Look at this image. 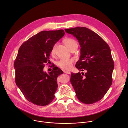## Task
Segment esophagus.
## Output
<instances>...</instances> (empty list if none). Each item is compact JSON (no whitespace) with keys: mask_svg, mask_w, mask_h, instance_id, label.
Instances as JSON below:
<instances>
[{"mask_svg":"<svg viewBox=\"0 0 128 128\" xmlns=\"http://www.w3.org/2000/svg\"><path fill=\"white\" fill-rule=\"evenodd\" d=\"M63 72L64 73H66V74H70L71 73V72L70 71H65V70H63Z\"/></svg>","mask_w":128,"mask_h":128,"instance_id":"34e87169","label":"esophagus"}]
</instances>
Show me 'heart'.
<instances>
[{
  "label": "heart",
  "mask_w": 128,
  "mask_h": 128,
  "mask_svg": "<svg viewBox=\"0 0 128 128\" xmlns=\"http://www.w3.org/2000/svg\"><path fill=\"white\" fill-rule=\"evenodd\" d=\"M64 42L66 46L70 50L74 47L77 46V42L74 39L71 38H65L64 40ZM55 48H56V45H54L52 47L51 51V54L52 55H54L55 53ZM74 62V59L72 58L70 59H60L58 62L57 65L58 66L60 67L61 68L64 70H69L71 69L72 67L73 63Z\"/></svg>",
  "instance_id": "heart-1"
}]
</instances>
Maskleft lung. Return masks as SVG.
I'll return each instance as SVG.
<instances>
[{"label":"left lung","instance_id":"obj_1","mask_svg":"<svg viewBox=\"0 0 128 128\" xmlns=\"http://www.w3.org/2000/svg\"><path fill=\"white\" fill-rule=\"evenodd\" d=\"M80 46V56L76 67L82 72L71 73L70 82L77 98L86 104L100 100L112 84L114 62L106 42L98 34L86 27L65 29Z\"/></svg>","mask_w":128,"mask_h":128}]
</instances>
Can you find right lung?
<instances>
[{"mask_svg":"<svg viewBox=\"0 0 128 128\" xmlns=\"http://www.w3.org/2000/svg\"><path fill=\"white\" fill-rule=\"evenodd\" d=\"M65 34L63 30H43L24 42L14 62L16 83L26 98L39 106L50 104L55 98L57 78L63 74L58 67L47 73L45 64L49 61L52 47Z\"/></svg>","mask_w":128,"mask_h":128,"instance_id":"1","label":"right lung"}]
</instances>
